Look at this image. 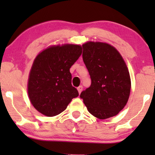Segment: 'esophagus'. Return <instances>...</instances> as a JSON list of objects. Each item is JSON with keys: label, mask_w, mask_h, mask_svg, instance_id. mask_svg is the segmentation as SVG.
Returning a JSON list of instances; mask_svg holds the SVG:
<instances>
[{"label": "esophagus", "mask_w": 155, "mask_h": 155, "mask_svg": "<svg viewBox=\"0 0 155 155\" xmlns=\"http://www.w3.org/2000/svg\"><path fill=\"white\" fill-rule=\"evenodd\" d=\"M77 90H78V92H79V93L80 94L81 92V91H82V90H83V87L81 86H79V87H77Z\"/></svg>", "instance_id": "1"}]
</instances>
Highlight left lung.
<instances>
[{"instance_id":"left-lung-1","label":"left lung","mask_w":155,"mask_h":155,"mask_svg":"<svg viewBox=\"0 0 155 155\" xmlns=\"http://www.w3.org/2000/svg\"><path fill=\"white\" fill-rule=\"evenodd\" d=\"M82 58L91 79L90 87L80 97L91 114L101 120L117 115L123 109L130 92V77L119 51L101 42L83 44Z\"/></svg>"}]
</instances>
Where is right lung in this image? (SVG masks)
<instances>
[{
    "instance_id": "add662e5",
    "label": "right lung",
    "mask_w": 155,
    "mask_h": 155,
    "mask_svg": "<svg viewBox=\"0 0 155 155\" xmlns=\"http://www.w3.org/2000/svg\"><path fill=\"white\" fill-rule=\"evenodd\" d=\"M81 46L51 47L36 57L28 80V95L40 113L54 117L66 109L78 90L72 86L71 67L81 56Z\"/></svg>"
}]
</instances>
